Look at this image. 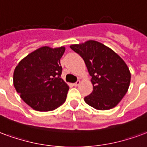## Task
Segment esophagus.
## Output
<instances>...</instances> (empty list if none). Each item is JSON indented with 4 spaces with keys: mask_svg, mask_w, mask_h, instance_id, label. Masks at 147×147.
<instances>
[{
    "mask_svg": "<svg viewBox=\"0 0 147 147\" xmlns=\"http://www.w3.org/2000/svg\"><path fill=\"white\" fill-rule=\"evenodd\" d=\"M80 83H81V82H80L79 80H78V81H77L76 82H75V83H73V86H79V85L80 84Z\"/></svg>",
    "mask_w": 147,
    "mask_h": 147,
    "instance_id": "34e87169",
    "label": "esophagus"
}]
</instances>
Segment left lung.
<instances>
[{
  "label": "left lung",
  "mask_w": 147,
  "mask_h": 147,
  "mask_svg": "<svg viewBox=\"0 0 147 147\" xmlns=\"http://www.w3.org/2000/svg\"><path fill=\"white\" fill-rule=\"evenodd\" d=\"M71 49L84 60L93 84L85 102L96 110H109L121 100L129 90L131 73L123 59L103 43L88 40Z\"/></svg>",
  "instance_id": "8db88e82"
}]
</instances>
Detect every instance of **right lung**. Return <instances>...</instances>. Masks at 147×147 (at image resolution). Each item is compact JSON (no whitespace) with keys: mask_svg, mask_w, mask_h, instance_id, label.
I'll return each mask as SVG.
<instances>
[{"mask_svg":"<svg viewBox=\"0 0 147 147\" xmlns=\"http://www.w3.org/2000/svg\"><path fill=\"white\" fill-rule=\"evenodd\" d=\"M65 51V47H42L22 59L15 68L14 86L35 111H54L65 102L69 87L60 77V60Z\"/></svg>","mask_w":147,"mask_h":147,"instance_id":"right-lung-1","label":"right lung"}]
</instances>
